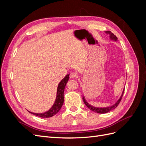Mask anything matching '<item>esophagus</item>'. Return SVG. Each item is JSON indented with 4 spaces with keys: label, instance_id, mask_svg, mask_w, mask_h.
<instances>
[{
    "label": "esophagus",
    "instance_id": "esophagus-1",
    "mask_svg": "<svg viewBox=\"0 0 146 146\" xmlns=\"http://www.w3.org/2000/svg\"><path fill=\"white\" fill-rule=\"evenodd\" d=\"M70 78H72V79H73V78H76V77H77V75H76V73H74V72H72V73H70Z\"/></svg>",
    "mask_w": 146,
    "mask_h": 146
}]
</instances>
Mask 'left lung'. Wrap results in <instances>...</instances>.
<instances>
[{
	"mask_svg": "<svg viewBox=\"0 0 146 146\" xmlns=\"http://www.w3.org/2000/svg\"><path fill=\"white\" fill-rule=\"evenodd\" d=\"M105 32L107 35H109L110 40L114 41H117V38L113 33H112L111 32H110V31H106V32ZM124 89H125V88H123V90L122 92V94H121L120 98H119V99L117 100L116 102L114 104L112 105L111 106H110V107H94V106L91 105V104H90L86 100V99H85V96H82L83 101L84 104L86 105V107L90 110H91V111L96 112L97 113H100V114L107 113L111 111V110L115 109L117 107V105H119V103H120V102L122 99V98L123 94V92H124Z\"/></svg>",
	"mask_w": 146,
	"mask_h": 146,
	"instance_id": "obj_1",
	"label": "left lung"
}]
</instances>
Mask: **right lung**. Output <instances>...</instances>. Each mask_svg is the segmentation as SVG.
Masks as SVG:
<instances>
[{
  "instance_id": "obj_1",
  "label": "right lung",
  "mask_w": 146,
  "mask_h": 146,
  "mask_svg": "<svg viewBox=\"0 0 146 146\" xmlns=\"http://www.w3.org/2000/svg\"><path fill=\"white\" fill-rule=\"evenodd\" d=\"M69 74H67L65 76V77L61 80V81L59 83L58 87H57V91H56V99L55 100V102L54 105H52V107L47 110V111L44 113H33L28 111L29 113H32L35 116H37L38 117H42V118H47V117H50L53 116H54L58 113L62 105L64 103V88L66 85V83H67L68 81L69 80Z\"/></svg>"
}]
</instances>
